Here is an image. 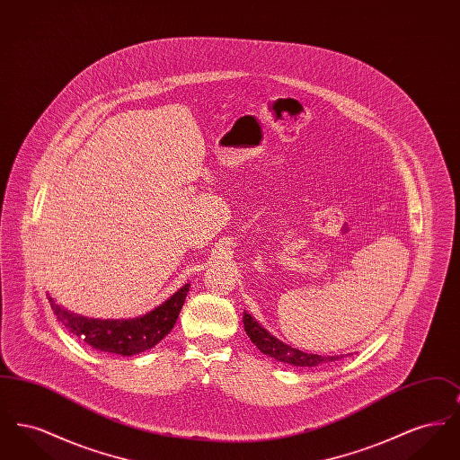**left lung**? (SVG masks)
Returning <instances> with one entry per match:
<instances>
[{
	"mask_svg": "<svg viewBox=\"0 0 460 460\" xmlns=\"http://www.w3.org/2000/svg\"><path fill=\"white\" fill-rule=\"evenodd\" d=\"M243 324L244 331L248 334V338L252 340V343L259 349V350L279 360L285 364H291L296 367H315L319 364H326L332 362L338 358H343V355H334V357H323V355H315V353H305V351L291 349L289 345H285L283 341H279L278 338H274L269 331L265 329L250 315L244 312L243 315Z\"/></svg>",
	"mask_w": 460,
	"mask_h": 460,
	"instance_id": "left-lung-1",
	"label": "left lung"
}]
</instances>
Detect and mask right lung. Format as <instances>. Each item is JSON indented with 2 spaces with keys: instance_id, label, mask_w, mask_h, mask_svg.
<instances>
[{
  "instance_id": "right-lung-1",
  "label": "right lung",
  "mask_w": 460,
  "mask_h": 460,
  "mask_svg": "<svg viewBox=\"0 0 460 460\" xmlns=\"http://www.w3.org/2000/svg\"><path fill=\"white\" fill-rule=\"evenodd\" d=\"M188 291L190 285L182 286L167 302L136 319H88L57 305L51 296L48 300L57 319L93 349L131 357L154 349L171 332Z\"/></svg>"
}]
</instances>
